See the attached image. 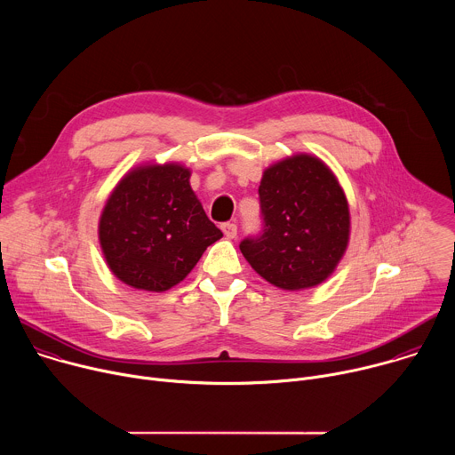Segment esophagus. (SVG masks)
<instances>
[{
    "label": "esophagus",
    "instance_id": "1",
    "mask_svg": "<svg viewBox=\"0 0 455 455\" xmlns=\"http://www.w3.org/2000/svg\"><path fill=\"white\" fill-rule=\"evenodd\" d=\"M221 230L223 234L228 237V239H234L237 235V225L235 223H223L221 225Z\"/></svg>",
    "mask_w": 455,
    "mask_h": 455
}]
</instances>
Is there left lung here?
Instances as JSON below:
<instances>
[{
    "label": "left lung",
    "mask_w": 455,
    "mask_h": 455,
    "mask_svg": "<svg viewBox=\"0 0 455 455\" xmlns=\"http://www.w3.org/2000/svg\"><path fill=\"white\" fill-rule=\"evenodd\" d=\"M261 232L239 248L250 267L283 290L326 281L349 239V209L333 172L318 158L297 155L265 171L259 185Z\"/></svg>",
    "instance_id": "1"
}]
</instances>
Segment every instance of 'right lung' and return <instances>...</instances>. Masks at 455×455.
<instances>
[{
	"instance_id": "1",
	"label": "right lung",
	"mask_w": 455,
	"mask_h": 455,
	"mask_svg": "<svg viewBox=\"0 0 455 455\" xmlns=\"http://www.w3.org/2000/svg\"><path fill=\"white\" fill-rule=\"evenodd\" d=\"M188 169L167 164L129 172L111 192L99 239L111 272L125 284L165 291L183 281L223 232L207 218Z\"/></svg>"
}]
</instances>
